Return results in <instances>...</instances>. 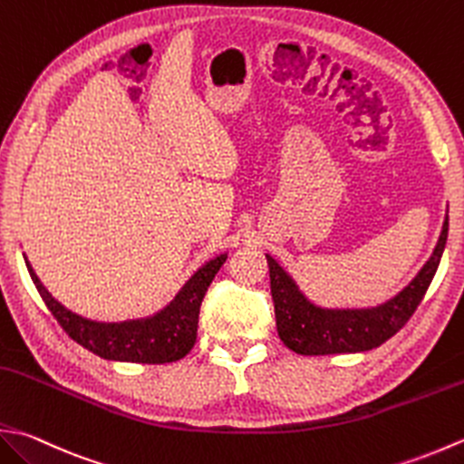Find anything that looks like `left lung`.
I'll return each mask as SVG.
<instances>
[{
    "instance_id": "left-lung-1",
    "label": "left lung",
    "mask_w": 464,
    "mask_h": 464,
    "mask_svg": "<svg viewBox=\"0 0 464 464\" xmlns=\"http://www.w3.org/2000/svg\"><path fill=\"white\" fill-rule=\"evenodd\" d=\"M449 221H444L440 239L432 257L420 274L401 294L384 305L372 310H322L307 302L294 279L267 256L271 297L276 305V324L281 342L302 356H325V353H352L378 348L388 338L404 328L437 274L447 245Z\"/></svg>"
}]
</instances>
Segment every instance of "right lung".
<instances>
[{"label": "right lung", "mask_w": 464, "mask_h": 464, "mask_svg": "<svg viewBox=\"0 0 464 464\" xmlns=\"http://www.w3.org/2000/svg\"><path fill=\"white\" fill-rule=\"evenodd\" d=\"M225 259L227 256H219L198 269L160 314L149 317V320L124 324H98L68 312L40 284L30 263L25 261V266L44 304L56 317L62 330L80 346L104 360L167 364V362L185 358L195 346L203 297Z\"/></svg>", "instance_id": "1"}]
</instances>
